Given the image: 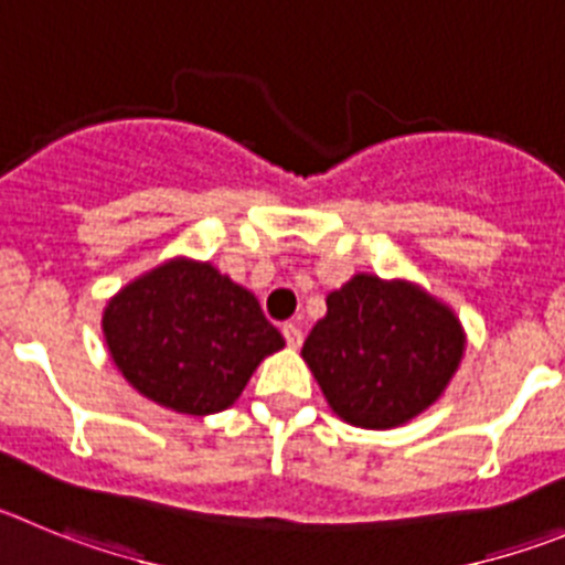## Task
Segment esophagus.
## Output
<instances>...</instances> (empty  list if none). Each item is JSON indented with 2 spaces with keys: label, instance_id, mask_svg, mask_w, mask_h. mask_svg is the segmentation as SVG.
<instances>
[{
  "label": "esophagus",
  "instance_id": "obj_1",
  "mask_svg": "<svg viewBox=\"0 0 565 565\" xmlns=\"http://www.w3.org/2000/svg\"><path fill=\"white\" fill-rule=\"evenodd\" d=\"M281 332H284V338H287L289 349H301L303 332H301V327H298V323H284Z\"/></svg>",
  "mask_w": 565,
  "mask_h": 565
}]
</instances>
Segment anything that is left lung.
<instances>
[{
    "label": "left lung",
    "instance_id": "8db88e82",
    "mask_svg": "<svg viewBox=\"0 0 565 565\" xmlns=\"http://www.w3.org/2000/svg\"><path fill=\"white\" fill-rule=\"evenodd\" d=\"M465 345L459 315L425 287L354 273L327 295L301 358L340 419L391 430L445 394Z\"/></svg>",
    "mask_w": 565,
    "mask_h": 565
}]
</instances>
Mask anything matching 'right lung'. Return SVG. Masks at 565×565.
Wrapping results in <instances>:
<instances>
[{
	"label": "right lung",
	"mask_w": 565,
	"mask_h": 565,
	"mask_svg": "<svg viewBox=\"0 0 565 565\" xmlns=\"http://www.w3.org/2000/svg\"><path fill=\"white\" fill-rule=\"evenodd\" d=\"M100 329L126 383L188 416L231 408L258 363L284 349L250 289L188 256L120 287L106 301Z\"/></svg>",
	"instance_id": "add662e5"
}]
</instances>
